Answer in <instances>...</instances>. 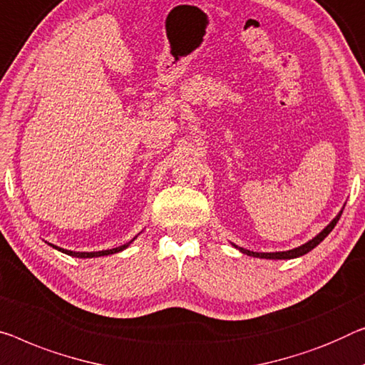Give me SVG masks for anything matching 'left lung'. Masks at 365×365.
<instances>
[{"label":"left lung","mask_w":365,"mask_h":365,"mask_svg":"<svg viewBox=\"0 0 365 365\" xmlns=\"http://www.w3.org/2000/svg\"><path fill=\"white\" fill-rule=\"evenodd\" d=\"M342 210H344V206H342L339 213L333 217V221H331L329 225L326 226L322 232H318L317 236H314L313 239H309L308 242L302 244V246H298V247H295V249H290V251H279V252H254V251H249V249L239 247V246H236V244H232V246H235L239 252H242V254H246V255H251V257H259V259H270V260H290V259L302 257V255L308 254L309 251H313V249L317 247L318 244L322 242L323 239H324L326 236H328L331 231L334 230L336 222L339 221V217H341V215H342Z\"/></svg>","instance_id":"obj_1"}]
</instances>
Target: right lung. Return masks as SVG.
I'll use <instances>...</instances> for the list:
<instances>
[{
	"label": "right lung",
	"instance_id": "1",
	"mask_svg": "<svg viewBox=\"0 0 365 365\" xmlns=\"http://www.w3.org/2000/svg\"><path fill=\"white\" fill-rule=\"evenodd\" d=\"M138 236H139V235H138ZM138 236H135L134 239H138ZM134 239H130L129 242L123 244V246H118V247H113V249H106V251H96V252H77V251H68V249L53 246V244L47 242V241H46V242H47L51 247L56 249V251L63 252V254H67V255H72V257H78V259H93V257H103V255H111V254L121 252V251H124V249H128V247L130 246V244L134 242Z\"/></svg>",
	"mask_w": 365,
	"mask_h": 365
}]
</instances>
